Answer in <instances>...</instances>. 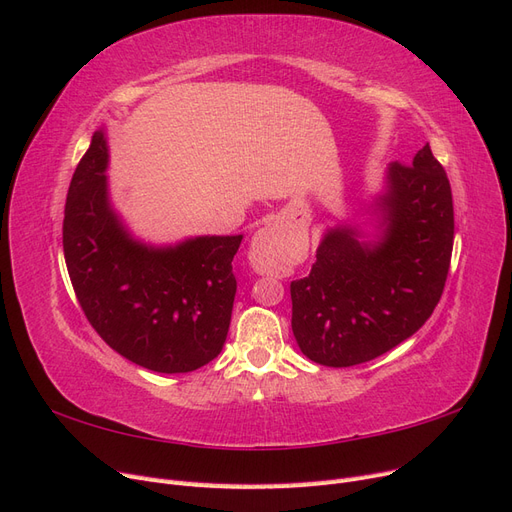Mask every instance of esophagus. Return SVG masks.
<instances>
[{
	"label": "esophagus",
	"instance_id": "34e87169",
	"mask_svg": "<svg viewBox=\"0 0 512 512\" xmlns=\"http://www.w3.org/2000/svg\"><path fill=\"white\" fill-rule=\"evenodd\" d=\"M247 258H250L252 269L258 273H280L290 262V256L273 226H265L256 232Z\"/></svg>",
	"mask_w": 512,
	"mask_h": 512
}]
</instances>
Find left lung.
Masks as SVG:
<instances>
[{
    "instance_id": "8db88e82",
    "label": "left lung",
    "mask_w": 512,
    "mask_h": 512,
    "mask_svg": "<svg viewBox=\"0 0 512 512\" xmlns=\"http://www.w3.org/2000/svg\"><path fill=\"white\" fill-rule=\"evenodd\" d=\"M376 241L344 224L324 232L307 277L290 284L292 333L327 367L367 363L399 346L436 309L451 267V183L429 143L412 164L386 168L374 200Z\"/></svg>"
}]
</instances>
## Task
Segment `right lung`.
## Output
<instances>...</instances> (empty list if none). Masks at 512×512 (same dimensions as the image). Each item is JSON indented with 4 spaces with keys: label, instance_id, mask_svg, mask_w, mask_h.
I'll return each instance as SVG.
<instances>
[{
    "label": "right lung",
    "instance_id": "right-lung-1",
    "mask_svg": "<svg viewBox=\"0 0 512 512\" xmlns=\"http://www.w3.org/2000/svg\"><path fill=\"white\" fill-rule=\"evenodd\" d=\"M102 130L76 166L64 211L70 282L91 327L128 361L158 374L207 365L226 342L243 235L153 247L136 241L108 200Z\"/></svg>",
    "mask_w": 512,
    "mask_h": 512
}]
</instances>
